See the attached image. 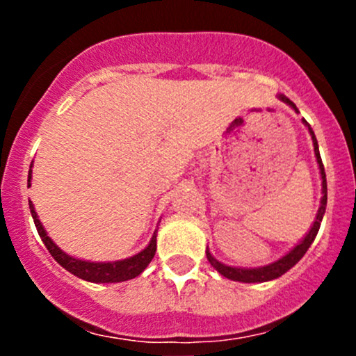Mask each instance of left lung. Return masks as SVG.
<instances>
[{"mask_svg":"<svg viewBox=\"0 0 356 356\" xmlns=\"http://www.w3.org/2000/svg\"><path fill=\"white\" fill-rule=\"evenodd\" d=\"M279 98H281L284 103H288L289 106H293V108L298 111L296 105H294V103L291 102L289 98H286L284 95H281V96H279ZM303 122H305V125H307V127H308V131H310L312 139H314L315 156H317L318 168H321V175H322V195H324V196H322V200H321V208H318V213H317V218H315L314 225H312V229H310V231H308V234L303 238V241H301L300 245L294 246L288 254H284V257H282V258H279V260L274 261V264L265 265V267H260V268H236V267H229V265H224V264H220V261L215 260V258L211 257L210 251L207 250L208 261H210L211 267H213L215 270L218 272V274L224 275V277L232 279V281H239V282H265V281H272V279H277V277H281L282 274H286V272H288L291 267H294V265H296L298 261L301 260V257H303V254L307 253V250H308V248H310L312 243H314L315 236H317L318 229H321L322 217H324V213H325V204H327V181H325V170H324V165H322L321 153H318L317 138H315V134H314V131H312L310 124H308V122L305 120V118H303Z\"/></svg>","mask_w":356,"mask_h":356,"instance_id":"obj_1","label":"left lung"}]
</instances>
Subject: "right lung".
Masks as SVG:
<instances>
[{"instance_id": "obj_1", "label": "right lung", "mask_w": 356, "mask_h": 356, "mask_svg": "<svg viewBox=\"0 0 356 356\" xmlns=\"http://www.w3.org/2000/svg\"><path fill=\"white\" fill-rule=\"evenodd\" d=\"M32 167V165H31ZM29 186H31V172H29V179H27ZM29 208H31L32 218H34L35 229H38L39 236H41L42 243L44 246L48 248V251L51 253V257L62 265L65 270L70 272V274L77 275V277L84 279V281L89 282H122V281H129V279H134L136 275L141 274L146 267H148L149 261L153 260L156 251V234H153L152 241L149 245L141 251V253L134 254L131 258H125V260H118V261H108V264H95V261H84V260H77V258L68 257L67 253H63L51 239L48 238L46 234L44 227L39 222L38 213L34 210V204L32 201H29Z\"/></svg>"}]
</instances>
